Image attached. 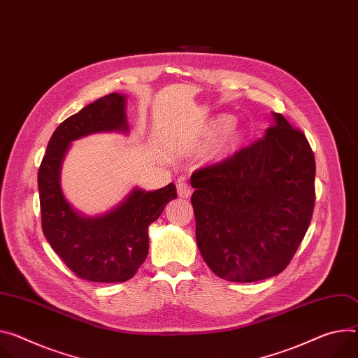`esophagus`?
<instances>
[{
	"instance_id": "1",
	"label": "esophagus",
	"mask_w": 358,
	"mask_h": 358,
	"mask_svg": "<svg viewBox=\"0 0 358 358\" xmlns=\"http://www.w3.org/2000/svg\"><path fill=\"white\" fill-rule=\"evenodd\" d=\"M177 191H178V196H180L181 199H188V197L191 196L192 188H191V185H189L188 182L180 180V181L177 182Z\"/></svg>"
}]
</instances>
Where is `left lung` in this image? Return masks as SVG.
Wrapping results in <instances>:
<instances>
[{"label":"left lung","instance_id":"8db88e82","mask_svg":"<svg viewBox=\"0 0 358 358\" xmlns=\"http://www.w3.org/2000/svg\"><path fill=\"white\" fill-rule=\"evenodd\" d=\"M264 137L191 176L199 250L214 274L254 282L280 274L311 221L315 161L277 113Z\"/></svg>","mask_w":358,"mask_h":358}]
</instances>
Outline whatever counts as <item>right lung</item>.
<instances>
[{
    "instance_id": "1",
    "label": "right lung",
    "mask_w": 358,
    "mask_h": 358,
    "mask_svg": "<svg viewBox=\"0 0 358 358\" xmlns=\"http://www.w3.org/2000/svg\"><path fill=\"white\" fill-rule=\"evenodd\" d=\"M127 95L113 92L62 121L38 171L43 233L66 266L94 282L133 278L148 254V225L177 199L174 182L155 191L134 187L110 211L90 217L74 208L61 187V167L73 141L96 133H129Z\"/></svg>"
}]
</instances>
